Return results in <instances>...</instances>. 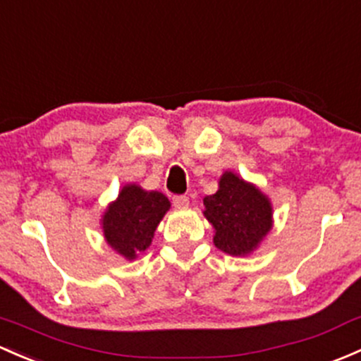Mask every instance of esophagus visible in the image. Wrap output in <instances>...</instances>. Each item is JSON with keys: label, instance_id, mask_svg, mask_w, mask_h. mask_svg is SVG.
Masks as SVG:
<instances>
[{"label": "esophagus", "instance_id": "esophagus-1", "mask_svg": "<svg viewBox=\"0 0 361 361\" xmlns=\"http://www.w3.org/2000/svg\"><path fill=\"white\" fill-rule=\"evenodd\" d=\"M173 206L181 209V207H187L188 206V197L187 195H174L173 197Z\"/></svg>", "mask_w": 361, "mask_h": 361}]
</instances>
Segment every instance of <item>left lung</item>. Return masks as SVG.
<instances>
[{"label":"left lung","mask_w":361,"mask_h":361,"mask_svg":"<svg viewBox=\"0 0 361 361\" xmlns=\"http://www.w3.org/2000/svg\"><path fill=\"white\" fill-rule=\"evenodd\" d=\"M204 216L216 230L214 245L231 256L249 254L271 228L270 200L228 171L219 180V190L204 199Z\"/></svg>","instance_id":"1"}]
</instances>
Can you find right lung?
Masks as SVG:
<instances>
[{
  "instance_id": "obj_1",
  "label": "right lung",
  "mask_w": 361,
  "mask_h": 361,
  "mask_svg": "<svg viewBox=\"0 0 361 361\" xmlns=\"http://www.w3.org/2000/svg\"><path fill=\"white\" fill-rule=\"evenodd\" d=\"M169 206L168 197L161 192H145L136 185H126L104 216V235L109 245L126 259H135L136 254L150 245Z\"/></svg>"
}]
</instances>
